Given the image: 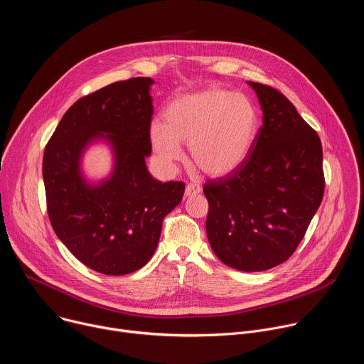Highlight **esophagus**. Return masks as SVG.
<instances>
[{"label": "esophagus", "instance_id": "1", "mask_svg": "<svg viewBox=\"0 0 364 364\" xmlns=\"http://www.w3.org/2000/svg\"><path fill=\"white\" fill-rule=\"evenodd\" d=\"M200 191H201V187H200V184H197V183H188V184L186 186V196H187V197L196 196V194H198Z\"/></svg>", "mask_w": 364, "mask_h": 364}]
</instances>
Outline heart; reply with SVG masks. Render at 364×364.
Instances as JSON below:
<instances>
[{
	"label": "heart",
	"mask_w": 364,
	"mask_h": 364,
	"mask_svg": "<svg viewBox=\"0 0 364 364\" xmlns=\"http://www.w3.org/2000/svg\"><path fill=\"white\" fill-rule=\"evenodd\" d=\"M257 127V109L246 95L210 87L176 97L164 111V124L151 122L149 139L166 163L180 160V144H187L203 173L222 177L246 161Z\"/></svg>",
	"instance_id": "obj_1"
}]
</instances>
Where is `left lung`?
Here are the masks:
<instances>
[{
	"label": "left lung",
	"instance_id": "8db88e82",
	"mask_svg": "<svg viewBox=\"0 0 364 364\" xmlns=\"http://www.w3.org/2000/svg\"><path fill=\"white\" fill-rule=\"evenodd\" d=\"M264 112L253 148L233 173L207 180L205 230L223 264L267 271L295 252L323 200L318 134L278 89L249 82Z\"/></svg>",
	"mask_w": 364,
	"mask_h": 364
}]
</instances>
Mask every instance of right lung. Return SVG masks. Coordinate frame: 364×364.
<instances>
[{"instance_id": "right-lung-1", "label": "right lung", "mask_w": 364, "mask_h": 364, "mask_svg": "<svg viewBox=\"0 0 364 364\" xmlns=\"http://www.w3.org/2000/svg\"><path fill=\"white\" fill-rule=\"evenodd\" d=\"M149 77H131L92 92L68 109L43 155V180L51 228L87 268L127 275L157 249L164 218L183 198L184 183L154 180L151 154L154 107ZM107 134L116 149L114 176L97 188L78 173L82 148Z\"/></svg>"}]
</instances>
